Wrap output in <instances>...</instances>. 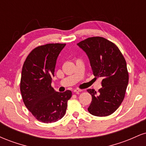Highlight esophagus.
<instances>
[{"mask_svg":"<svg viewBox=\"0 0 146 146\" xmlns=\"http://www.w3.org/2000/svg\"><path fill=\"white\" fill-rule=\"evenodd\" d=\"M82 90L78 89V88H75V89L73 90V92H74V93H80V92H82Z\"/></svg>","mask_w":146,"mask_h":146,"instance_id":"obj_1","label":"esophagus"}]
</instances>
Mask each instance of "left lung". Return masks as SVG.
<instances>
[{"mask_svg":"<svg viewBox=\"0 0 146 146\" xmlns=\"http://www.w3.org/2000/svg\"><path fill=\"white\" fill-rule=\"evenodd\" d=\"M77 44L86 53L95 79L103 78L98 93L87 90L92 95L88 112L98 117L111 115L125 97L129 79L126 62L116 45L102 37L88 38Z\"/></svg>","mask_w":146,"mask_h":146,"instance_id":"left-lung-1","label":"left lung"}]
</instances>
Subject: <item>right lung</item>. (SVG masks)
Returning a JSON list of instances; mask_svg holds the SVG:
<instances>
[{"mask_svg":"<svg viewBox=\"0 0 146 146\" xmlns=\"http://www.w3.org/2000/svg\"><path fill=\"white\" fill-rule=\"evenodd\" d=\"M66 44H46L31 51L22 70L21 92L25 106L38 121L56 122L65 115L71 90L52 88L56 61Z\"/></svg>","mask_w":146,"mask_h":146,"instance_id":"add662e5","label":"right lung"}]
</instances>
